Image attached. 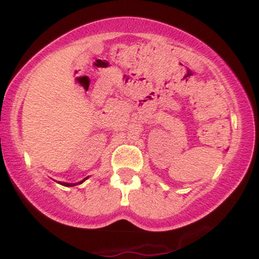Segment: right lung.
<instances>
[{"mask_svg":"<svg viewBox=\"0 0 259 259\" xmlns=\"http://www.w3.org/2000/svg\"><path fill=\"white\" fill-rule=\"evenodd\" d=\"M86 179H88V178H86ZM85 181V179L84 180H81L80 181V183H75V184H72V183H62V181H58L59 184H61V185H63V186H75V185H79V184H81V183H84Z\"/></svg>","mask_w":259,"mask_h":259,"instance_id":"1","label":"right lung"}]
</instances>
